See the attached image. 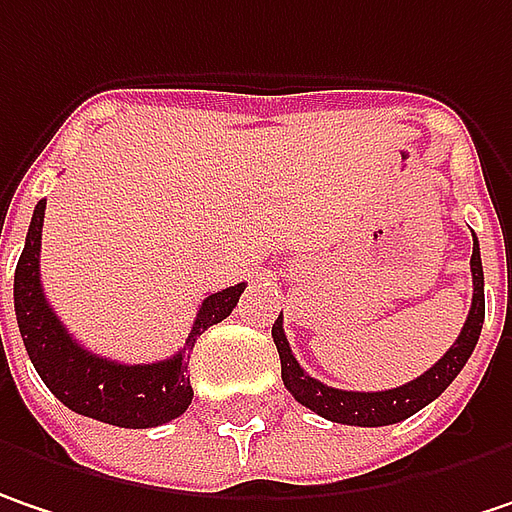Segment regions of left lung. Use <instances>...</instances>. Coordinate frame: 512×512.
Returning <instances> with one entry per match:
<instances>
[{
	"label": "left lung",
	"mask_w": 512,
	"mask_h": 512,
	"mask_svg": "<svg viewBox=\"0 0 512 512\" xmlns=\"http://www.w3.org/2000/svg\"><path fill=\"white\" fill-rule=\"evenodd\" d=\"M469 269H472V307H469L466 324L461 327V336L426 374H420L400 388H388V391H342V388H330V385L313 379L292 356L284 336V318L278 316V321L272 324V339H275L278 356H281V376H284L286 391L301 406L316 411L318 417L345 423V426H391V423H400L411 414H417L420 408L429 406L452 385V379L461 374L466 359L478 345L481 324H484V269H481V252H478L475 237H472Z\"/></svg>",
	"instance_id": "8db88e82"
}]
</instances>
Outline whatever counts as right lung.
Segmentation results:
<instances>
[{"mask_svg":"<svg viewBox=\"0 0 512 512\" xmlns=\"http://www.w3.org/2000/svg\"><path fill=\"white\" fill-rule=\"evenodd\" d=\"M43 217L46 202L40 199L25 234V249L16 263L14 310L25 350L48 391L77 414L121 429H153L185 414V408L194 400L188 359L196 339L211 324H220L231 316L246 284L211 292L202 301L185 347L176 356L153 365H121L77 345L46 301L40 284Z\"/></svg>","mask_w":512,"mask_h":512,"instance_id":"obj_1","label":"right lung"}]
</instances>
